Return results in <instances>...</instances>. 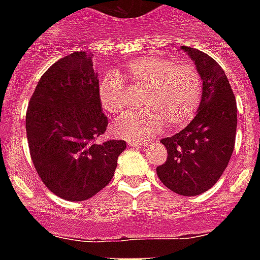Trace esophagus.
Listing matches in <instances>:
<instances>
[{
    "label": "esophagus",
    "mask_w": 260,
    "mask_h": 260,
    "mask_svg": "<svg viewBox=\"0 0 260 260\" xmlns=\"http://www.w3.org/2000/svg\"><path fill=\"white\" fill-rule=\"evenodd\" d=\"M127 144L130 147H144L147 146V142H138V141H128Z\"/></svg>",
    "instance_id": "esophagus-1"
}]
</instances>
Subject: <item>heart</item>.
Instances as JSON below:
<instances>
[{"label": "heart", "mask_w": 260, "mask_h": 260, "mask_svg": "<svg viewBox=\"0 0 260 260\" xmlns=\"http://www.w3.org/2000/svg\"><path fill=\"white\" fill-rule=\"evenodd\" d=\"M135 86L144 89L139 112L125 113L114 121L113 133L127 141H147L162 128L186 125L198 110L202 99L201 75L192 66L177 65L173 59L143 56L126 66ZM123 84L117 71L109 70L98 86L99 100L109 114L123 109Z\"/></svg>", "instance_id": "1"}]
</instances>
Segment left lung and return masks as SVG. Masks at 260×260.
Segmentation results:
<instances>
[{"mask_svg":"<svg viewBox=\"0 0 260 260\" xmlns=\"http://www.w3.org/2000/svg\"><path fill=\"white\" fill-rule=\"evenodd\" d=\"M181 49L201 75L202 100L189 125L160 141L168 157L156 173L172 191L195 197L210 190L228 167L236 142L237 104L228 78L212 57L195 48Z\"/></svg>","mask_w":260,"mask_h":260,"instance_id":"left-lung-1","label":"left lung"}]
</instances>
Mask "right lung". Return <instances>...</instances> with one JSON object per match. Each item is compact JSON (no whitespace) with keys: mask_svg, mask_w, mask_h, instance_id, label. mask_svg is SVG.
<instances>
[{"mask_svg":"<svg viewBox=\"0 0 260 260\" xmlns=\"http://www.w3.org/2000/svg\"><path fill=\"white\" fill-rule=\"evenodd\" d=\"M98 75L91 54H69L40 78L27 109L32 162L44 185L65 201H86L104 189L126 148L125 141L95 142L108 126Z\"/></svg>","mask_w":260,"mask_h":260,"instance_id":"right-lung-1","label":"right lung"}]
</instances>
